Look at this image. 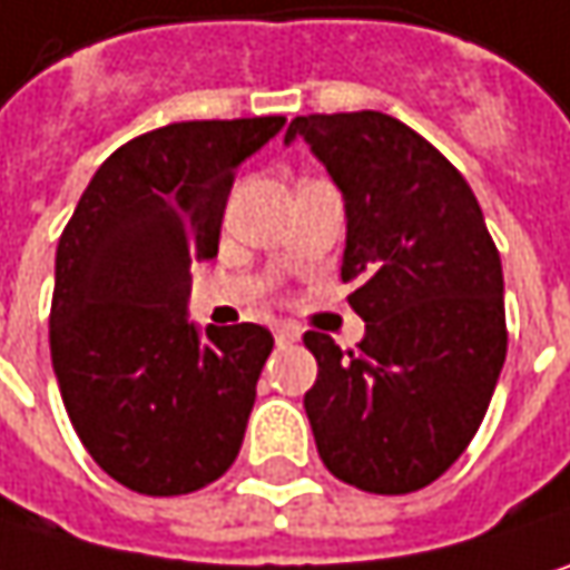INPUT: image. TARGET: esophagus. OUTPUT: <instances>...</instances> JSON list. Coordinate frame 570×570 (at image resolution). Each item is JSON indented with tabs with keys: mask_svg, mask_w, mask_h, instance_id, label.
Segmentation results:
<instances>
[{
	"mask_svg": "<svg viewBox=\"0 0 570 570\" xmlns=\"http://www.w3.org/2000/svg\"><path fill=\"white\" fill-rule=\"evenodd\" d=\"M274 336H277V342H296V338H299V330L289 326V323H281V326L274 330Z\"/></svg>",
	"mask_w": 570,
	"mask_h": 570,
	"instance_id": "1",
	"label": "esophagus"
}]
</instances>
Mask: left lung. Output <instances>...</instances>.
<instances>
[{
    "instance_id": "obj_1",
    "label": "left lung",
    "mask_w": 570,
    "mask_h": 570,
    "mask_svg": "<svg viewBox=\"0 0 570 570\" xmlns=\"http://www.w3.org/2000/svg\"><path fill=\"white\" fill-rule=\"evenodd\" d=\"M345 202L342 284L365 336L303 342V407L326 470L365 492L424 490L473 440L505 362L502 264L466 179L379 110L296 117Z\"/></svg>"
}]
</instances>
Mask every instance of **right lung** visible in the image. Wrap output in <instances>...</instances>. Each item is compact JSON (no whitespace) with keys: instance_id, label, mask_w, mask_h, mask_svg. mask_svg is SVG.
<instances>
[{"instance_id":"add662e5","label":"right lung","mask_w":570,"mask_h":570,"mask_svg":"<svg viewBox=\"0 0 570 570\" xmlns=\"http://www.w3.org/2000/svg\"><path fill=\"white\" fill-rule=\"evenodd\" d=\"M284 117L188 120L120 146L58 240L51 365L94 463L142 495H181L234 463L274 348L264 326L188 320V267L218 254L234 169Z\"/></svg>"}]
</instances>
